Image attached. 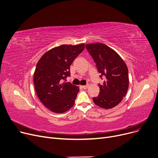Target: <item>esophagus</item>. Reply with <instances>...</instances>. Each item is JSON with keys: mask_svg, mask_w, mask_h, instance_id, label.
<instances>
[{"mask_svg": "<svg viewBox=\"0 0 158 158\" xmlns=\"http://www.w3.org/2000/svg\"><path fill=\"white\" fill-rule=\"evenodd\" d=\"M81 87L83 89H87L89 87V85H85V86H81Z\"/></svg>", "mask_w": 158, "mask_h": 158, "instance_id": "1", "label": "esophagus"}]
</instances>
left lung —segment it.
Here are the masks:
<instances>
[{"label":"left lung","mask_w":158,"mask_h":158,"mask_svg":"<svg viewBox=\"0 0 158 158\" xmlns=\"http://www.w3.org/2000/svg\"><path fill=\"white\" fill-rule=\"evenodd\" d=\"M86 48L96 63L97 70L106 79L99 84L100 92L94 97V103L104 109L117 106L127 92L128 69L121 57L113 49L101 43L86 44Z\"/></svg>","instance_id":"left-lung-1"}]
</instances>
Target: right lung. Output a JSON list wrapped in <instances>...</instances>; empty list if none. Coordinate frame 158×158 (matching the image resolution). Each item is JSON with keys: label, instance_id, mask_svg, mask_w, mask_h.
Instances as JSON below:
<instances>
[{"label": "right lung", "instance_id": "1", "mask_svg": "<svg viewBox=\"0 0 158 158\" xmlns=\"http://www.w3.org/2000/svg\"><path fill=\"white\" fill-rule=\"evenodd\" d=\"M85 46L82 44L54 47L41 56L36 64L34 73L36 94L54 113H64L74 105L79 88L63 81L70 76V66Z\"/></svg>", "mask_w": 158, "mask_h": 158}]
</instances>
